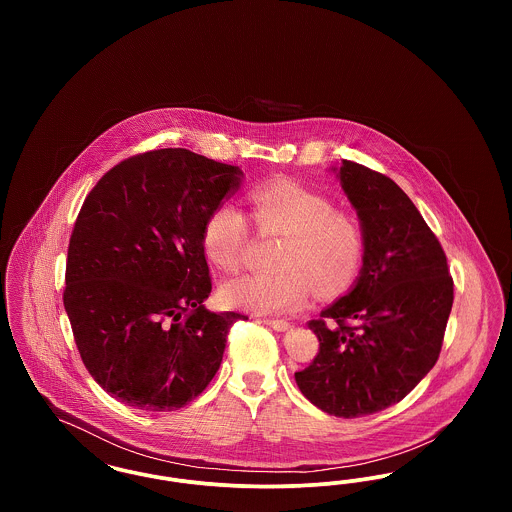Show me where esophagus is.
Segmentation results:
<instances>
[{"instance_id": "obj_1", "label": "esophagus", "mask_w": 512, "mask_h": 512, "mask_svg": "<svg viewBox=\"0 0 512 512\" xmlns=\"http://www.w3.org/2000/svg\"><path fill=\"white\" fill-rule=\"evenodd\" d=\"M261 322L267 324L270 328H274V330H278V332H286L292 326L288 320H282V318H263Z\"/></svg>"}]
</instances>
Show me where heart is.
Wrapping results in <instances>:
<instances>
[{"label":"heart","mask_w":512,"mask_h":512,"mask_svg":"<svg viewBox=\"0 0 512 512\" xmlns=\"http://www.w3.org/2000/svg\"><path fill=\"white\" fill-rule=\"evenodd\" d=\"M253 219L261 232L280 234L274 272H247L222 284L220 297L255 315L293 313L309 305L313 292H345L365 257L359 220L336 211L320 192L292 180H278L251 194ZM251 245L244 209L232 201L217 205L203 224V247L222 270H238Z\"/></svg>","instance_id":"heart-1"}]
</instances>
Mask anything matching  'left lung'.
<instances>
[{
    "instance_id": "obj_1",
    "label": "left lung",
    "mask_w": 512,
    "mask_h": 512,
    "mask_svg": "<svg viewBox=\"0 0 512 512\" xmlns=\"http://www.w3.org/2000/svg\"><path fill=\"white\" fill-rule=\"evenodd\" d=\"M365 234L353 288L309 328L317 357L295 372L324 413L355 418L399 403L438 361L453 278L438 238L391 178L359 163L332 169Z\"/></svg>"
}]
</instances>
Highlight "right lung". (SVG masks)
Returning <instances> with one entry per match:
<instances>
[{
  "instance_id": "add662e5",
  "label": "right lung",
  "mask_w": 512,
  "mask_h": 512,
  "mask_svg": "<svg viewBox=\"0 0 512 512\" xmlns=\"http://www.w3.org/2000/svg\"><path fill=\"white\" fill-rule=\"evenodd\" d=\"M240 167L169 147L130 157L86 197L63 303L92 378L128 407L165 413L219 370L238 313H211L203 224L236 194Z\"/></svg>"
}]
</instances>
